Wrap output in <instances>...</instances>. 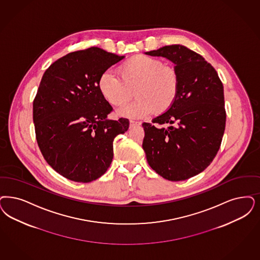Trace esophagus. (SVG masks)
Returning a JSON list of instances; mask_svg holds the SVG:
<instances>
[{"label": "esophagus", "instance_id": "34e87169", "mask_svg": "<svg viewBox=\"0 0 260 260\" xmlns=\"http://www.w3.org/2000/svg\"><path fill=\"white\" fill-rule=\"evenodd\" d=\"M141 125V123H140V122H135V121H129V125H131V127H133V126H135V125Z\"/></svg>", "mask_w": 260, "mask_h": 260}]
</instances>
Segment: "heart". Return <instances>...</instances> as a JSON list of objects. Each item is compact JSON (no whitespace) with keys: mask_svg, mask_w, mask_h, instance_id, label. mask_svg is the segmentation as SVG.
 Here are the masks:
<instances>
[{"mask_svg":"<svg viewBox=\"0 0 260 260\" xmlns=\"http://www.w3.org/2000/svg\"><path fill=\"white\" fill-rule=\"evenodd\" d=\"M121 78L110 71L99 78V90L113 106L120 107L132 97L135 101L117 110L119 116L143 118L152 113H163L173 106L179 91V77L176 70L164 66L160 59L148 55H135L123 63L119 69Z\"/></svg>","mask_w":260,"mask_h":260,"instance_id":"obj_1","label":"heart"}]
</instances>
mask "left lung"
Here are the masks:
<instances>
[{"label":"left lung","instance_id":"1","mask_svg":"<svg viewBox=\"0 0 260 260\" xmlns=\"http://www.w3.org/2000/svg\"><path fill=\"white\" fill-rule=\"evenodd\" d=\"M145 54L170 60L179 77L173 106L152 119L153 124L142 125L147 161L164 179H190L205 170L220 149L225 126L223 83L211 64L185 46H164Z\"/></svg>","mask_w":260,"mask_h":260}]
</instances>
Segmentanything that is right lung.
Here are the masks:
<instances>
[{
  "mask_svg": "<svg viewBox=\"0 0 260 260\" xmlns=\"http://www.w3.org/2000/svg\"><path fill=\"white\" fill-rule=\"evenodd\" d=\"M125 55L91 47L66 54L46 70L34 101L36 140L46 161L64 178L90 182L113 158V140L127 119H108L112 110L99 90L100 76Z\"/></svg>",
  "mask_w": 260,
  "mask_h": 260,
  "instance_id": "add662e5",
  "label": "right lung"
}]
</instances>
